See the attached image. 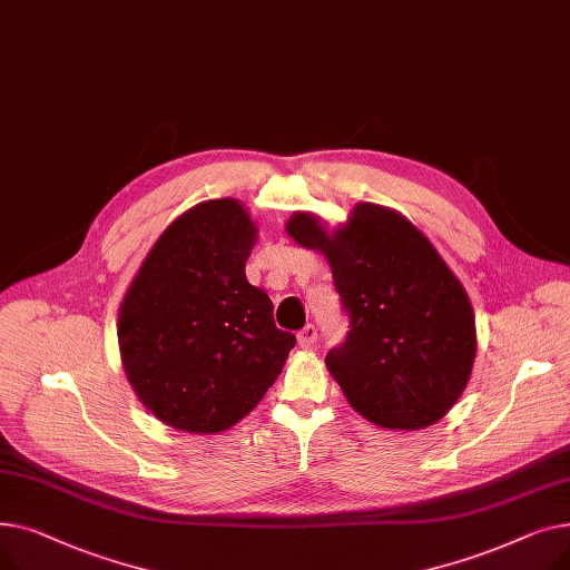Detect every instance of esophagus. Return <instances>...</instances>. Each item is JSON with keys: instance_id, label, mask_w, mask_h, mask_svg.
<instances>
[{"instance_id": "obj_1", "label": "esophagus", "mask_w": 570, "mask_h": 570, "mask_svg": "<svg viewBox=\"0 0 570 570\" xmlns=\"http://www.w3.org/2000/svg\"><path fill=\"white\" fill-rule=\"evenodd\" d=\"M316 342V327L312 323H307L301 333H297V344L303 348H312Z\"/></svg>"}]
</instances>
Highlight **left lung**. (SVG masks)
<instances>
[{"label": "left lung", "mask_w": 570, "mask_h": 570, "mask_svg": "<svg viewBox=\"0 0 570 570\" xmlns=\"http://www.w3.org/2000/svg\"><path fill=\"white\" fill-rule=\"evenodd\" d=\"M286 233L321 252L348 314L325 365L348 404L387 430L434 425L464 393L475 357L469 295L430 239L395 209L357 203L333 233L295 213Z\"/></svg>", "instance_id": "1"}]
</instances>
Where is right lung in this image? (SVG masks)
<instances>
[{"label":"right lung","instance_id":"obj_1","mask_svg":"<svg viewBox=\"0 0 570 570\" xmlns=\"http://www.w3.org/2000/svg\"><path fill=\"white\" fill-rule=\"evenodd\" d=\"M254 243L243 203H198L161 233L119 307L127 379L179 432L217 434L243 421L295 346L267 293L247 282Z\"/></svg>","mask_w":570,"mask_h":570}]
</instances>
